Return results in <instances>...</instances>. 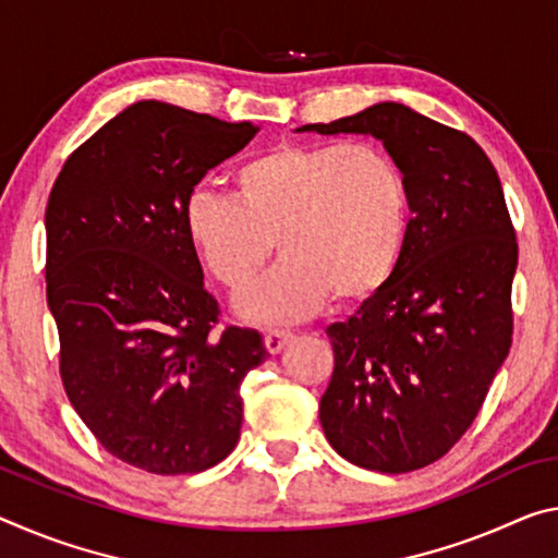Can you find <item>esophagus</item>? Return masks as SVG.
Here are the masks:
<instances>
[{
    "mask_svg": "<svg viewBox=\"0 0 558 558\" xmlns=\"http://www.w3.org/2000/svg\"><path fill=\"white\" fill-rule=\"evenodd\" d=\"M265 350L270 352V355H278V352L286 348V344L293 342V332H286V330H270L265 335Z\"/></svg>",
    "mask_w": 558,
    "mask_h": 558,
    "instance_id": "1",
    "label": "esophagus"
}]
</instances>
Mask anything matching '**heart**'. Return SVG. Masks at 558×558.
<instances>
[{
  "instance_id": "heart-1",
  "label": "heart",
  "mask_w": 558,
  "mask_h": 558,
  "mask_svg": "<svg viewBox=\"0 0 558 558\" xmlns=\"http://www.w3.org/2000/svg\"><path fill=\"white\" fill-rule=\"evenodd\" d=\"M185 233L206 270L245 293L278 243L282 263L238 300L247 323H298L335 295L357 303L392 278L410 231V189L369 144H280L235 168L231 193L196 191Z\"/></svg>"
}]
</instances>
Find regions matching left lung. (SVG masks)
<instances>
[{"instance_id":"1","label":"left lung","mask_w":558,"mask_h":558,"mask_svg":"<svg viewBox=\"0 0 558 558\" xmlns=\"http://www.w3.org/2000/svg\"><path fill=\"white\" fill-rule=\"evenodd\" d=\"M295 131L375 136L404 173L402 258L348 323L327 327L320 424L352 464L422 470L470 429L511 348L519 247L497 168L474 138L397 101Z\"/></svg>"}]
</instances>
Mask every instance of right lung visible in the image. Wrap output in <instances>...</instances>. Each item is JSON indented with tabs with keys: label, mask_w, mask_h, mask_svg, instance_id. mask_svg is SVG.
<instances>
[{
	"label": "right lung",
	"mask_w": 558,
	"mask_h": 558,
	"mask_svg": "<svg viewBox=\"0 0 558 558\" xmlns=\"http://www.w3.org/2000/svg\"><path fill=\"white\" fill-rule=\"evenodd\" d=\"M258 129L138 101L66 158L47 203V303L69 402L106 452L198 474L233 452L258 330H216L185 203Z\"/></svg>",
	"instance_id": "obj_1"
}]
</instances>
